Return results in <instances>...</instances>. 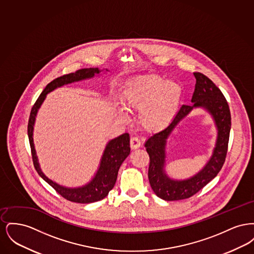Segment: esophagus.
<instances>
[{
	"label": "esophagus",
	"instance_id": "1",
	"mask_svg": "<svg viewBox=\"0 0 254 254\" xmlns=\"http://www.w3.org/2000/svg\"><path fill=\"white\" fill-rule=\"evenodd\" d=\"M141 146V141L137 137H132L130 139V147L131 149H137Z\"/></svg>",
	"mask_w": 254,
	"mask_h": 254
}]
</instances>
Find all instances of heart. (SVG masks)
<instances>
[{"label": "heart", "instance_id": "obj_1", "mask_svg": "<svg viewBox=\"0 0 254 254\" xmlns=\"http://www.w3.org/2000/svg\"><path fill=\"white\" fill-rule=\"evenodd\" d=\"M182 98L181 85L157 75H148L133 81L124 93L123 103L129 110L141 111L139 121L144 128L160 130L173 119Z\"/></svg>", "mask_w": 254, "mask_h": 254}]
</instances>
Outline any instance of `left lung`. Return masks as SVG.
Listing matches in <instances>:
<instances>
[{
	"label": "left lung",
	"mask_w": 254,
	"mask_h": 254,
	"mask_svg": "<svg viewBox=\"0 0 254 254\" xmlns=\"http://www.w3.org/2000/svg\"><path fill=\"white\" fill-rule=\"evenodd\" d=\"M195 89L190 106L183 105L174 119L160 132L147 139L145 146L149 155L148 180L154 193L166 201H177L190 198L201 190L206 184L216 177L222 169L230 140L231 116L230 107L221 90L203 73L194 72ZM204 107L212 115L218 127L217 146L205 168L190 180L174 182L164 173V148L166 139L177 124L194 107Z\"/></svg>",
	"instance_id": "8db88e82"
}]
</instances>
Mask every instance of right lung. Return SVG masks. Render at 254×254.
I'll use <instances>...</instances> for the list:
<instances>
[{"instance_id":"obj_1","label":"right lung","mask_w":254,"mask_h":254,"mask_svg":"<svg viewBox=\"0 0 254 254\" xmlns=\"http://www.w3.org/2000/svg\"><path fill=\"white\" fill-rule=\"evenodd\" d=\"M99 72H100V69L97 67L96 68H82L77 70L76 72L65 74L54 79L46 86V88L43 90L41 95L37 99L34 106L32 107V109L30 111L29 120L27 125V134H28L29 144L31 148L32 161L38 174L45 181L48 182L62 197L74 203H80V204L93 203V202L100 201L108 196L109 191L113 189L116 183L118 171L121 167L122 163L130 153L129 134L124 133L119 137L109 141V144L106 146V149L104 151L103 157L101 160L100 168L98 169L96 175L92 179V181L82 188L67 189L49 180V178L46 177V175L41 171L38 164V160H37L34 144H33V137H32L33 126L35 122L37 111L40 109L42 103L46 99L48 93L57 87H60L62 85L70 84L76 81H81L86 78H91Z\"/></svg>"}]
</instances>
